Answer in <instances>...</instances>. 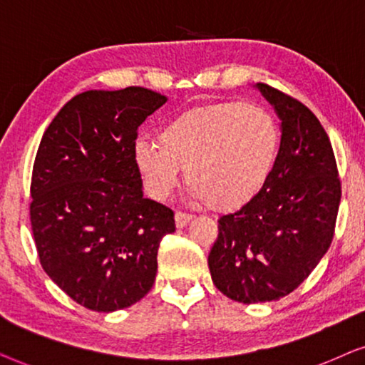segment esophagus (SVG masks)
Wrapping results in <instances>:
<instances>
[{"instance_id": "34e87169", "label": "esophagus", "mask_w": 365, "mask_h": 365, "mask_svg": "<svg viewBox=\"0 0 365 365\" xmlns=\"http://www.w3.org/2000/svg\"><path fill=\"white\" fill-rule=\"evenodd\" d=\"M192 218H193L192 213L180 212V210H178L177 213H175V223H177V227H178V228H183V227H185L187 223L192 220Z\"/></svg>"}]
</instances>
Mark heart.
<instances>
[{
  "mask_svg": "<svg viewBox=\"0 0 365 365\" xmlns=\"http://www.w3.org/2000/svg\"><path fill=\"white\" fill-rule=\"evenodd\" d=\"M274 116L254 103L222 101L175 116L160 130L158 145L135 143L133 160L157 200L178 183L180 168L193 197L218 210L250 202L269 180L279 155Z\"/></svg>",
  "mask_w": 365,
  "mask_h": 365,
  "instance_id": "heart-1",
  "label": "heart"
}]
</instances>
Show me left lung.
Here are the masks:
<instances>
[{"label":"left lung","instance_id":"8db88e82","mask_svg":"<svg viewBox=\"0 0 365 365\" xmlns=\"http://www.w3.org/2000/svg\"><path fill=\"white\" fill-rule=\"evenodd\" d=\"M255 88L280 118L279 155L262 190L218 218L208 254L215 287L242 304L279 300L307 279L329 250L341 203L332 145L317 116L269 85Z\"/></svg>","mask_w":365,"mask_h":365}]
</instances>
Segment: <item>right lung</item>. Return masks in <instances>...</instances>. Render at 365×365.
<instances>
[{
    "instance_id": "add662e5",
    "label": "right lung",
    "mask_w": 365,
    "mask_h": 365,
    "mask_svg": "<svg viewBox=\"0 0 365 365\" xmlns=\"http://www.w3.org/2000/svg\"><path fill=\"white\" fill-rule=\"evenodd\" d=\"M167 103L157 91L90 90L68 101L33 165L30 218L43 270L83 307L137 304L157 275L173 212L143 197L133 160L138 126Z\"/></svg>"
}]
</instances>
